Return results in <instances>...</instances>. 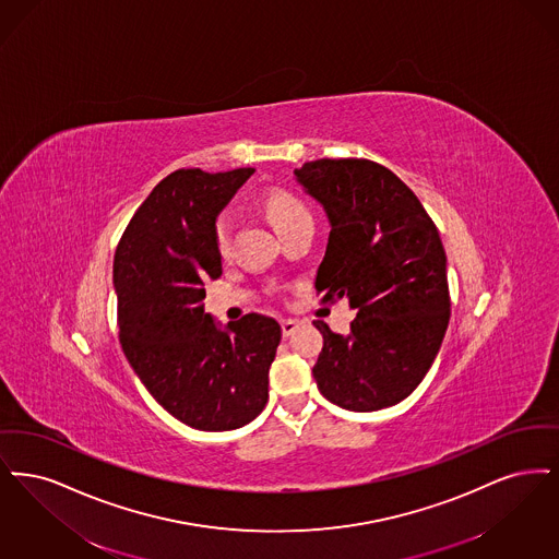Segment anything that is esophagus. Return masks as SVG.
<instances>
[{
  "mask_svg": "<svg viewBox=\"0 0 559 559\" xmlns=\"http://www.w3.org/2000/svg\"><path fill=\"white\" fill-rule=\"evenodd\" d=\"M296 328H298V321H294V319H282V334H284L286 338L296 332Z\"/></svg>",
  "mask_w": 559,
  "mask_h": 559,
  "instance_id": "esophagus-1",
  "label": "esophagus"
}]
</instances>
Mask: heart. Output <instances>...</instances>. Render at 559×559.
<instances>
[{"instance_id":"1","label":"heart","mask_w":559,"mask_h":559,"mask_svg":"<svg viewBox=\"0 0 559 559\" xmlns=\"http://www.w3.org/2000/svg\"><path fill=\"white\" fill-rule=\"evenodd\" d=\"M261 206H263L265 215L271 221V225L277 229V234L288 231L290 227L298 225V223L311 221V213L305 206V202L298 200L290 192H284V190L267 192L261 198ZM229 234H231L229 221L225 217L218 218L217 225H215V240H217L221 254H227V250H229Z\"/></svg>"}]
</instances>
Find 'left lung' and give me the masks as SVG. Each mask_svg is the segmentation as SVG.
<instances>
[{
	"mask_svg": "<svg viewBox=\"0 0 559 559\" xmlns=\"http://www.w3.org/2000/svg\"><path fill=\"white\" fill-rule=\"evenodd\" d=\"M323 206L330 238L317 269L321 302L348 298L346 336L323 334L313 378L348 412H378L407 399L437 359L451 298L435 221L392 170L365 158H319L294 170Z\"/></svg>",
	"mask_w": 559,
	"mask_h": 559,
	"instance_id": "8db88e82",
	"label": "left lung"
}]
</instances>
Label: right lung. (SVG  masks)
Segmentation results:
<instances>
[{
	"instance_id": "obj_1",
	"label": "right lung",
	"mask_w": 559,
	"mask_h": 559,
	"mask_svg": "<svg viewBox=\"0 0 559 559\" xmlns=\"http://www.w3.org/2000/svg\"><path fill=\"white\" fill-rule=\"evenodd\" d=\"M254 169L167 175L129 221L115 254L127 361L163 409L204 432L236 430L265 409L282 328L248 313L218 328L204 282L221 275L215 221Z\"/></svg>"
}]
</instances>
